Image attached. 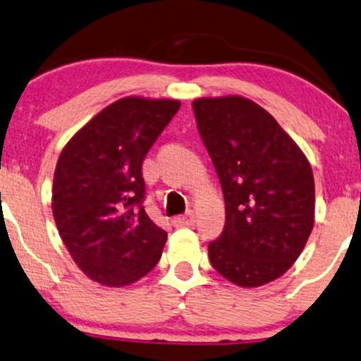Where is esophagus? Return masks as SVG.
Wrapping results in <instances>:
<instances>
[{
  "instance_id": "obj_1",
  "label": "esophagus",
  "mask_w": 361,
  "mask_h": 361,
  "mask_svg": "<svg viewBox=\"0 0 361 361\" xmlns=\"http://www.w3.org/2000/svg\"><path fill=\"white\" fill-rule=\"evenodd\" d=\"M195 223V213L193 212H188L183 216H176L173 218V225L176 228H188V226H193Z\"/></svg>"
}]
</instances>
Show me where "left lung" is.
Wrapping results in <instances>:
<instances>
[{"mask_svg": "<svg viewBox=\"0 0 361 361\" xmlns=\"http://www.w3.org/2000/svg\"><path fill=\"white\" fill-rule=\"evenodd\" d=\"M196 125L220 178L226 221L209 262L241 288L291 268L314 223L310 161L267 109L230 94L193 102Z\"/></svg>", "mask_w": 361, "mask_h": 361, "instance_id": "1", "label": "left lung"}]
</instances>
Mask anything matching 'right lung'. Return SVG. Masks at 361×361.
Here are the masks:
<instances>
[{"label":"right lung","instance_id":"1","mask_svg":"<svg viewBox=\"0 0 361 361\" xmlns=\"http://www.w3.org/2000/svg\"><path fill=\"white\" fill-rule=\"evenodd\" d=\"M178 108V99L121 98L61 149L53 178L54 223L80 270L99 285H131L161 258L168 233L141 207V165Z\"/></svg>","mask_w":361,"mask_h":361}]
</instances>
